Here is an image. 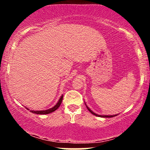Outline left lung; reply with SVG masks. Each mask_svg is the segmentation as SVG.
<instances>
[{
  "label": "left lung",
  "mask_w": 150,
  "mask_h": 150,
  "mask_svg": "<svg viewBox=\"0 0 150 150\" xmlns=\"http://www.w3.org/2000/svg\"><path fill=\"white\" fill-rule=\"evenodd\" d=\"M85 105H86V107H87V109H88L89 111V112L92 113L93 115H94V116H96L102 117V118H111V117L116 116H117V115H118V114H115V115H99V114H97V113H95L94 112H93L92 110H91L90 108H89L88 107V106H87V104H86L85 102Z\"/></svg>",
  "instance_id": "8db88e82"
}]
</instances>
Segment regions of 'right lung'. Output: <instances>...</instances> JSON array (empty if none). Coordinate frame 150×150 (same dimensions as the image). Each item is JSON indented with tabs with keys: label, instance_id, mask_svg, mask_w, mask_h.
<instances>
[{
	"label": "right lung",
	"instance_id": "obj_1",
	"mask_svg": "<svg viewBox=\"0 0 150 150\" xmlns=\"http://www.w3.org/2000/svg\"><path fill=\"white\" fill-rule=\"evenodd\" d=\"M63 95L62 94V95L61 96V97H60V99H58V102L56 103V104L52 108H49V109H46V110H42V111H34V110H30V112L34 113H37V114H49V113H52V112H53V111H56V110L57 109V108H58V107H59L60 105L61 104L62 100H63ZM26 108L28 110H30L28 108H27V107H26Z\"/></svg>",
	"mask_w": 150,
	"mask_h": 150
}]
</instances>
